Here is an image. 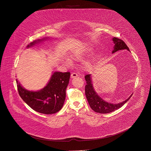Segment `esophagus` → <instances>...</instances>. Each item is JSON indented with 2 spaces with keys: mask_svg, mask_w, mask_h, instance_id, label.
<instances>
[{
  "mask_svg": "<svg viewBox=\"0 0 151 151\" xmlns=\"http://www.w3.org/2000/svg\"><path fill=\"white\" fill-rule=\"evenodd\" d=\"M78 77V74L75 72H73L71 74V78H76Z\"/></svg>",
  "mask_w": 151,
  "mask_h": 151,
  "instance_id": "esophagus-1",
  "label": "esophagus"
}]
</instances>
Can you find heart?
I'll list each match as a JSON object with an SVG mask.
<instances>
[{"label": "heart", "instance_id": "obj_1", "mask_svg": "<svg viewBox=\"0 0 151 151\" xmlns=\"http://www.w3.org/2000/svg\"><path fill=\"white\" fill-rule=\"evenodd\" d=\"M84 57V54L81 51H76L72 53V54L70 55V57L72 59H75V60H80L82 59ZM65 63L67 65H70L72 64V61L70 59H65Z\"/></svg>", "mask_w": 151, "mask_h": 151}]
</instances>
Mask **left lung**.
I'll use <instances>...</instances> for the list:
<instances>
[{
  "mask_svg": "<svg viewBox=\"0 0 151 151\" xmlns=\"http://www.w3.org/2000/svg\"><path fill=\"white\" fill-rule=\"evenodd\" d=\"M113 41L115 45L112 53H114L117 51L121 50L129 51V48L127 45L122 40L116 37H114L113 38ZM85 79L86 83V85L85 88L86 99L88 101L90 107L95 112L101 114H106L114 111L115 110L121 108L124 104H126L128 100H129L131 97L132 96V94H131L127 100L119 104H115L109 103L102 100V99L99 96V95L94 91L93 85L92 84L90 74L86 75L85 76Z\"/></svg>",
  "mask_w": 151,
  "mask_h": 151,
  "instance_id": "left-lung-1",
  "label": "left lung"
}]
</instances>
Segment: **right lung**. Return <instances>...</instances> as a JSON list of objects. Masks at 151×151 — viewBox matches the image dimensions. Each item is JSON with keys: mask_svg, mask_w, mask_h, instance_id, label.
I'll list each match as a JSON object with an SVG mask.
<instances>
[{"mask_svg": "<svg viewBox=\"0 0 151 151\" xmlns=\"http://www.w3.org/2000/svg\"><path fill=\"white\" fill-rule=\"evenodd\" d=\"M47 39V38H46ZM46 38L38 40L28 45V48ZM70 78V72H55L43 89L38 91L26 90L16 80L19 94L23 101L32 109L45 114H54L63 106L65 90Z\"/></svg>", "mask_w": 151, "mask_h": 151, "instance_id": "obj_1", "label": "right lung"}]
</instances>
